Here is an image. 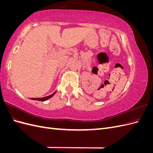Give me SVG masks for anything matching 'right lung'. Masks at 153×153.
Masks as SVG:
<instances>
[{
    "label": "right lung",
    "instance_id": "obj_1",
    "mask_svg": "<svg viewBox=\"0 0 153 153\" xmlns=\"http://www.w3.org/2000/svg\"><path fill=\"white\" fill-rule=\"evenodd\" d=\"M55 92H56V91L54 92L53 94H50L49 96H45V97H43V98H30V100H37V101H46L48 99H50V98H52V97L55 94Z\"/></svg>",
    "mask_w": 153,
    "mask_h": 153
}]
</instances>
